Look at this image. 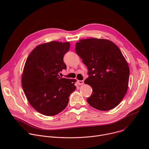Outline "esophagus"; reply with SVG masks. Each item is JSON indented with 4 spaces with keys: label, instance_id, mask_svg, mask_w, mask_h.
Returning <instances> with one entry per match:
<instances>
[{
    "label": "esophagus",
    "instance_id": "1",
    "mask_svg": "<svg viewBox=\"0 0 149 149\" xmlns=\"http://www.w3.org/2000/svg\"><path fill=\"white\" fill-rule=\"evenodd\" d=\"M84 81H77V84L79 85H82V84H84Z\"/></svg>",
    "mask_w": 149,
    "mask_h": 149
}]
</instances>
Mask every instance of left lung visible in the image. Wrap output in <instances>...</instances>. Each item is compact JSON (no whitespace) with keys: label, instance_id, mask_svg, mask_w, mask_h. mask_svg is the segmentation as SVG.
Instances as JSON below:
<instances>
[{"label":"left lung","instance_id":"obj_1","mask_svg":"<svg viewBox=\"0 0 149 149\" xmlns=\"http://www.w3.org/2000/svg\"><path fill=\"white\" fill-rule=\"evenodd\" d=\"M75 49L88 70L85 83L93 89L89 104L101 111L116 107L127 93L130 77L120 49L109 40L91 38L80 40Z\"/></svg>","mask_w":149,"mask_h":149}]
</instances>
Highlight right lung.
<instances>
[{
    "label": "right lung",
    "instance_id": "right-lung-1",
    "mask_svg": "<svg viewBox=\"0 0 149 149\" xmlns=\"http://www.w3.org/2000/svg\"><path fill=\"white\" fill-rule=\"evenodd\" d=\"M70 43L52 41L38 45L29 54L22 75V86L31 106L45 116H54L67 106L76 89V79L60 77L67 66L63 58Z\"/></svg>",
    "mask_w": 149,
    "mask_h": 149
}]
</instances>
